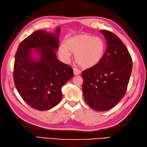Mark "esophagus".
<instances>
[{
	"instance_id": "esophagus-1",
	"label": "esophagus",
	"mask_w": 147,
	"mask_h": 147,
	"mask_svg": "<svg viewBox=\"0 0 147 147\" xmlns=\"http://www.w3.org/2000/svg\"><path fill=\"white\" fill-rule=\"evenodd\" d=\"M73 72H74V75H78V74H80L81 73L80 71L78 69H77L76 67L73 68Z\"/></svg>"
}]
</instances>
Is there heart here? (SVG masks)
<instances>
[{"label":"heart","instance_id":"obj_1","mask_svg":"<svg viewBox=\"0 0 147 147\" xmlns=\"http://www.w3.org/2000/svg\"><path fill=\"white\" fill-rule=\"evenodd\" d=\"M105 51V44L99 37L83 34L67 39L59 47V54L64 61L69 60L71 53L75 54L78 64L85 68L94 66L100 61Z\"/></svg>","mask_w":147,"mask_h":147}]
</instances>
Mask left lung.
I'll return each mask as SVG.
<instances>
[{
    "mask_svg": "<svg viewBox=\"0 0 147 147\" xmlns=\"http://www.w3.org/2000/svg\"><path fill=\"white\" fill-rule=\"evenodd\" d=\"M107 42L103 57L94 66L83 71L85 100L96 111L114 107L123 98L132 71V59L121 39L111 32L100 31Z\"/></svg>",
    "mask_w": 147,
    "mask_h": 147,
    "instance_id": "8db88e82",
    "label": "left lung"
}]
</instances>
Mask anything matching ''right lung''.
<instances>
[{
  "instance_id": "add662e5",
  "label": "right lung",
  "mask_w": 147,
  "mask_h": 147,
  "mask_svg": "<svg viewBox=\"0 0 147 147\" xmlns=\"http://www.w3.org/2000/svg\"><path fill=\"white\" fill-rule=\"evenodd\" d=\"M60 28L55 33L38 30L19 45L15 55L13 78L21 98L30 107L47 111L57 105L62 98V87L73 76L70 65L57 60ZM39 53L37 60L31 49Z\"/></svg>"
}]
</instances>
